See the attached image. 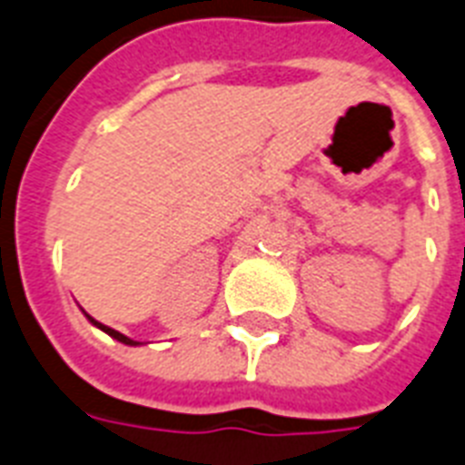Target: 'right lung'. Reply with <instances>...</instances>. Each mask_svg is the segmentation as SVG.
Segmentation results:
<instances>
[{"mask_svg":"<svg viewBox=\"0 0 465 465\" xmlns=\"http://www.w3.org/2000/svg\"><path fill=\"white\" fill-rule=\"evenodd\" d=\"M86 318H89V315H86ZM92 320V322H94L96 327H99V330H104V332L106 334H111V337H114V340H118V341H124V344H131V347H135V344H138V341H133L131 337H125V334H121V332H116V330H111V327H106V325H102V322H96L94 318H89Z\"/></svg>","mask_w":465,"mask_h":465,"instance_id":"1","label":"right lung"}]
</instances>
